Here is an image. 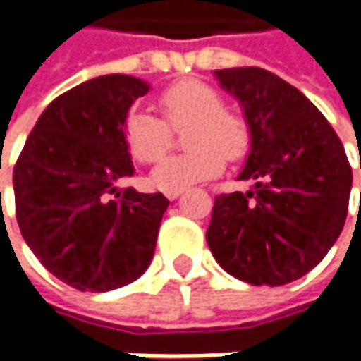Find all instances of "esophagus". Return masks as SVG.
I'll use <instances>...</instances> for the list:
<instances>
[{"instance_id": "obj_1", "label": "esophagus", "mask_w": 361, "mask_h": 361, "mask_svg": "<svg viewBox=\"0 0 361 361\" xmlns=\"http://www.w3.org/2000/svg\"><path fill=\"white\" fill-rule=\"evenodd\" d=\"M164 195H166V199L174 201V199H178V197L183 195V188H173V190H166Z\"/></svg>"}]
</instances>
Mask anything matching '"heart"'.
I'll return each instance as SVG.
<instances>
[{
	"mask_svg": "<svg viewBox=\"0 0 361 361\" xmlns=\"http://www.w3.org/2000/svg\"><path fill=\"white\" fill-rule=\"evenodd\" d=\"M160 112L164 120L132 110L124 120V140L130 154L150 164L171 148L173 130H185L187 152L162 159L152 171L154 187L162 190L183 188L209 180L223 171L225 159L243 160L253 142L247 116L225 106L223 94L201 80H183L160 92Z\"/></svg>",
	"mask_w": 361,
	"mask_h": 361,
	"instance_id": "b5f03b06",
	"label": "heart"
}]
</instances>
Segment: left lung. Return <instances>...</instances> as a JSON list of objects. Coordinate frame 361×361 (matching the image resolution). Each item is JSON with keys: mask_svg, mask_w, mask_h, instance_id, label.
Masks as SVG:
<instances>
[{"mask_svg": "<svg viewBox=\"0 0 361 361\" xmlns=\"http://www.w3.org/2000/svg\"><path fill=\"white\" fill-rule=\"evenodd\" d=\"M215 74L251 124V152L239 178L255 185L249 192L216 195L209 249L241 281L291 283L340 237L352 166L340 136L295 86L255 66Z\"/></svg>", "mask_w": 361, "mask_h": 361, "instance_id": "obj_1", "label": "left lung"}]
</instances>
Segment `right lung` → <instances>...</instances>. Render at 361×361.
<instances>
[{
  "instance_id": "add662e5",
  "label": "right lung",
  "mask_w": 361,
  "mask_h": 361,
  "mask_svg": "<svg viewBox=\"0 0 361 361\" xmlns=\"http://www.w3.org/2000/svg\"><path fill=\"white\" fill-rule=\"evenodd\" d=\"M148 84L108 74L60 94L42 112L13 166L16 216L34 255L78 291L102 293L150 265L169 199L116 190L134 174L124 120Z\"/></svg>"
}]
</instances>
